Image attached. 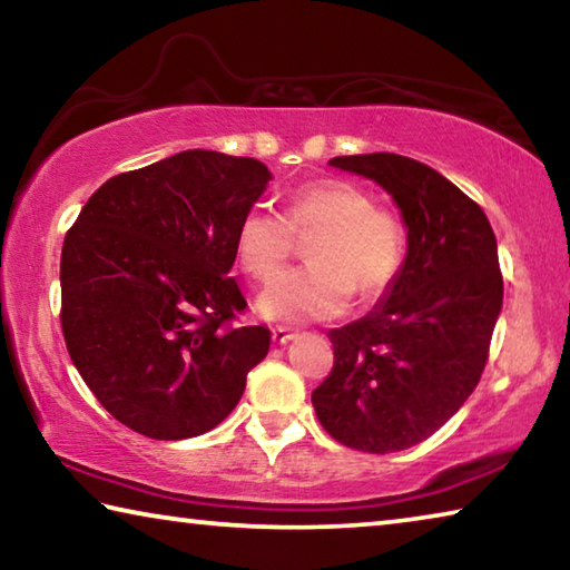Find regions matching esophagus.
I'll return each mask as SVG.
<instances>
[{"label": "esophagus", "instance_id": "34e87169", "mask_svg": "<svg viewBox=\"0 0 570 570\" xmlns=\"http://www.w3.org/2000/svg\"><path fill=\"white\" fill-rule=\"evenodd\" d=\"M272 336H274V342L276 344H288L296 336V332H292V330H286V326H274L272 330Z\"/></svg>", "mask_w": 570, "mask_h": 570}]
</instances>
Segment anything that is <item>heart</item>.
<instances>
[{
	"instance_id": "b5f03b06",
	"label": "heart",
	"mask_w": 570,
	"mask_h": 570,
	"mask_svg": "<svg viewBox=\"0 0 570 570\" xmlns=\"http://www.w3.org/2000/svg\"><path fill=\"white\" fill-rule=\"evenodd\" d=\"M294 234H320L308 246L312 264L278 274L256 302L264 320L282 324L340 316L354 292L382 296L407 250L404 224L377 208L370 190L350 180H320L288 193L286 218L264 206L240 216L234 236L240 268L254 278H272L294 250Z\"/></svg>"
}]
</instances>
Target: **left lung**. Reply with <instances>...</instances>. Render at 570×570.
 <instances>
[{"instance_id":"1","label":"left lung","mask_w":570,"mask_h":570,"mask_svg":"<svg viewBox=\"0 0 570 570\" xmlns=\"http://www.w3.org/2000/svg\"><path fill=\"white\" fill-rule=\"evenodd\" d=\"M390 193L407 254L380 304L332 330V374L312 392L322 428L346 448L400 452L438 432L485 370L503 308L498 244L482 208L420 160L332 158Z\"/></svg>"}]
</instances>
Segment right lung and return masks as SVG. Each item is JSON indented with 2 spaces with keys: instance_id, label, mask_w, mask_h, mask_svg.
<instances>
[{
  "instance_id": "add662e5",
  "label": "right lung",
  "mask_w": 570,
  "mask_h": 570,
  "mask_svg": "<svg viewBox=\"0 0 570 570\" xmlns=\"http://www.w3.org/2000/svg\"><path fill=\"white\" fill-rule=\"evenodd\" d=\"M268 180L256 158L183 150L105 180L67 230V352L125 428L153 440L204 435L268 354L266 326H226L246 308L228 276L236 226Z\"/></svg>"
}]
</instances>
